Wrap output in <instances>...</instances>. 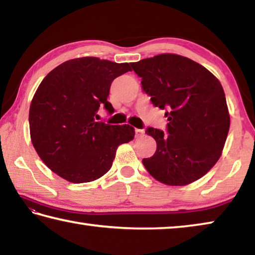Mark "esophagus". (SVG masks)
<instances>
[{
	"mask_svg": "<svg viewBox=\"0 0 255 255\" xmlns=\"http://www.w3.org/2000/svg\"><path fill=\"white\" fill-rule=\"evenodd\" d=\"M144 130L143 129H135V133H136V137H140L144 135Z\"/></svg>",
	"mask_w": 255,
	"mask_h": 255,
	"instance_id": "obj_1",
	"label": "esophagus"
}]
</instances>
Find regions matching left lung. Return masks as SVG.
Returning <instances> with one entry per match:
<instances>
[{
  "label": "left lung",
  "instance_id": "1",
  "mask_svg": "<svg viewBox=\"0 0 255 255\" xmlns=\"http://www.w3.org/2000/svg\"><path fill=\"white\" fill-rule=\"evenodd\" d=\"M154 107L165 110L167 133L148 128L156 152L144 158L161 183L187 185L202 178L219 157L231 117L223 86L213 73L184 56L159 54L131 63Z\"/></svg>",
  "mask_w": 255,
  "mask_h": 255
}]
</instances>
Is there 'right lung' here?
<instances>
[{
    "mask_svg": "<svg viewBox=\"0 0 255 255\" xmlns=\"http://www.w3.org/2000/svg\"><path fill=\"white\" fill-rule=\"evenodd\" d=\"M131 71L128 63L98 57L70 59L49 72L32 98L30 138L41 161L72 183L98 180L111 169L119 145L135 137L129 125L96 122L116 77Z\"/></svg>",
    "mask_w": 255,
    "mask_h": 255,
    "instance_id": "obj_1",
    "label": "right lung"
}]
</instances>
